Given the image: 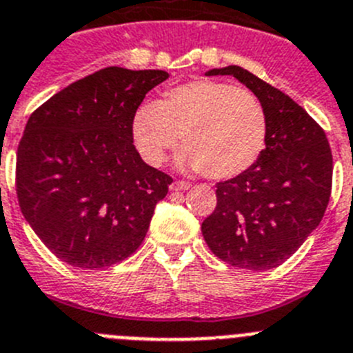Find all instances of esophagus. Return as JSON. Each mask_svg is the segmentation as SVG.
<instances>
[{
	"mask_svg": "<svg viewBox=\"0 0 353 353\" xmlns=\"http://www.w3.org/2000/svg\"><path fill=\"white\" fill-rule=\"evenodd\" d=\"M192 184L186 183V181H174L172 184H170V190L172 192H184V190H188Z\"/></svg>",
	"mask_w": 353,
	"mask_h": 353,
	"instance_id": "esophagus-1",
	"label": "esophagus"
}]
</instances>
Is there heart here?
Listing matches in <instances>:
<instances>
[{
    "instance_id": "obj_1",
    "label": "heart",
    "mask_w": 353,
    "mask_h": 353,
    "mask_svg": "<svg viewBox=\"0 0 353 353\" xmlns=\"http://www.w3.org/2000/svg\"><path fill=\"white\" fill-rule=\"evenodd\" d=\"M268 119L253 93L225 82H186L141 103L132 116V139L149 165H160L179 139L181 163L212 179L246 172L262 154Z\"/></svg>"
}]
</instances>
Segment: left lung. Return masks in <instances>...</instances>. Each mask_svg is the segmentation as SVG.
<instances>
[{"mask_svg":"<svg viewBox=\"0 0 353 353\" xmlns=\"http://www.w3.org/2000/svg\"><path fill=\"white\" fill-rule=\"evenodd\" d=\"M208 75H234L255 93L268 137L246 172L216 184V208L202 223V236L228 265L278 268L322 221L332 188L331 145L303 107L252 72L232 65Z\"/></svg>","mask_w":353,"mask_h":353,"instance_id":"1","label":"left lung"}]
</instances>
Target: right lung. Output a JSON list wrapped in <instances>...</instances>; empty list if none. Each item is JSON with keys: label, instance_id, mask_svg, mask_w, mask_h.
Instances as JSON below:
<instances>
[{"label": "right lung", "instance_id": "right-lung-1", "mask_svg": "<svg viewBox=\"0 0 353 353\" xmlns=\"http://www.w3.org/2000/svg\"><path fill=\"white\" fill-rule=\"evenodd\" d=\"M163 70L109 66L42 103L17 148L19 205L68 265L105 269L137 252L172 177L133 145L132 116Z\"/></svg>", "mask_w": 353, "mask_h": 353}]
</instances>
